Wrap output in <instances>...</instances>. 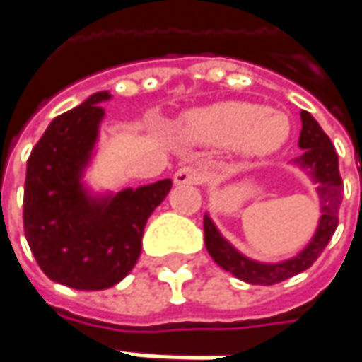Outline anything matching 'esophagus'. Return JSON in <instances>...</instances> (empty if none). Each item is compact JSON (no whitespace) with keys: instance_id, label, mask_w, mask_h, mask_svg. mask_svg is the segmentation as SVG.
<instances>
[{"instance_id":"34e87169","label":"esophagus","mask_w":362,"mask_h":362,"mask_svg":"<svg viewBox=\"0 0 362 362\" xmlns=\"http://www.w3.org/2000/svg\"><path fill=\"white\" fill-rule=\"evenodd\" d=\"M202 182H204V174L194 166H184V168L176 170V174H174V184H178V186H186V184L196 186Z\"/></svg>"}]
</instances>
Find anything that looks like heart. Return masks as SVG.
<instances>
[{
	"instance_id": "1",
	"label": "heart",
	"mask_w": 362,
	"mask_h": 362,
	"mask_svg": "<svg viewBox=\"0 0 362 362\" xmlns=\"http://www.w3.org/2000/svg\"><path fill=\"white\" fill-rule=\"evenodd\" d=\"M184 140L200 146H226L238 158L276 154L291 138L288 116L252 102L224 100L194 107L180 119Z\"/></svg>"
}]
</instances>
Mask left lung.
Masks as SVG:
<instances>
[{
	"label": "left lung",
	"mask_w": 362,
	"mask_h": 362,
	"mask_svg": "<svg viewBox=\"0 0 362 362\" xmlns=\"http://www.w3.org/2000/svg\"><path fill=\"white\" fill-rule=\"evenodd\" d=\"M303 130L298 138V148L303 150L300 156L294 158L291 166L300 170L308 180L315 184V192L318 198V216L315 234L306 243L303 250H298L291 258L279 262H262L243 255L230 240H226L210 218L204 214V244L212 260L234 274L236 279L248 284H276L286 281L298 272H305L317 260L325 246L329 244L339 224V208L343 200V180L339 174V156L330 138L318 126V122L308 112H300Z\"/></svg>",
	"instance_id": "1"
}]
</instances>
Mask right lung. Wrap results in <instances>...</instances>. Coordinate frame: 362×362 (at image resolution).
<instances>
[{
    "label": "right lung",
    "mask_w": 362,
    "mask_h": 362,
    "mask_svg": "<svg viewBox=\"0 0 362 362\" xmlns=\"http://www.w3.org/2000/svg\"><path fill=\"white\" fill-rule=\"evenodd\" d=\"M110 92H95L52 119L30 154L23 230L47 279L78 291H104L128 276L142 250L146 220L168 196L164 178L119 192L88 182Z\"/></svg>",
    "instance_id": "1"
}]
</instances>
